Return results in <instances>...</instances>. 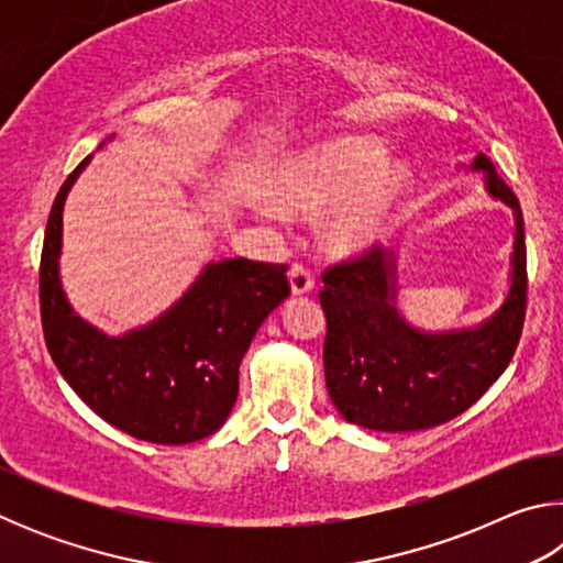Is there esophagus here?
<instances>
[{"label": "esophagus", "mask_w": 563, "mask_h": 563, "mask_svg": "<svg viewBox=\"0 0 563 563\" xmlns=\"http://www.w3.org/2000/svg\"><path fill=\"white\" fill-rule=\"evenodd\" d=\"M288 280H290V292L292 295H308L312 288H316V280H312L310 271L300 263L292 265L290 273H288Z\"/></svg>", "instance_id": "obj_1"}]
</instances>
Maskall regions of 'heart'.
Here are the masks:
<instances>
[{
	"instance_id": "heart-1",
	"label": "heart",
	"mask_w": 563,
	"mask_h": 563,
	"mask_svg": "<svg viewBox=\"0 0 563 563\" xmlns=\"http://www.w3.org/2000/svg\"><path fill=\"white\" fill-rule=\"evenodd\" d=\"M385 161L383 148L362 141L305 151L278 168L273 194L300 211L340 202L325 225L328 245L340 255L365 253L385 241L409 190V170L399 164L385 168ZM255 208L265 218H278V206L271 201Z\"/></svg>"
}]
</instances>
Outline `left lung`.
<instances>
[{"instance_id": "obj_1", "label": "left lung", "mask_w": 563, "mask_h": 563, "mask_svg": "<svg viewBox=\"0 0 563 563\" xmlns=\"http://www.w3.org/2000/svg\"><path fill=\"white\" fill-rule=\"evenodd\" d=\"M460 168L482 174L487 196L514 216L507 295L487 318L450 330L409 322L397 305V251H375L322 275L325 385L338 412L365 430L417 432L450 422L497 383L517 350L527 308L521 208L484 154Z\"/></svg>"}]
</instances>
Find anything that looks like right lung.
Segmentation results:
<instances>
[{
  "label": "right lung",
  "mask_w": 563,
  "mask_h": 563,
  "mask_svg": "<svg viewBox=\"0 0 563 563\" xmlns=\"http://www.w3.org/2000/svg\"><path fill=\"white\" fill-rule=\"evenodd\" d=\"M91 158L64 180L46 223L40 271L46 347L74 393L117 430L154 444L198 442L231 415L245 350L290 295L288 268L208 261L154 320L109 335L74 310L59 268L66 196Z\"/></svg>",
  "instance_id": "add662e5"
}]
</instances>
